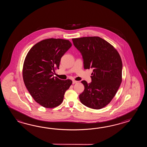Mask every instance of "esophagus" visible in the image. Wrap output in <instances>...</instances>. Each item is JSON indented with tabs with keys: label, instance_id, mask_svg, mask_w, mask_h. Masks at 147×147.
I'll use <instances>...</instances> for the list:
<instances>
[{
	"label": "esophagus",
	"instance_id": "1",
	"mask_svg": "<svg viewBox=\"0 0 147 147\" xmlns=\"http://www.w3.org/2000/svg\"><path fill=\"white\" fill-rule=\"evenodd\" d=\"M78 82V81H75V80H72V84H76V83H77Z\"/></svg>",
	"mask_w": 147,
	"mask_h": 147
}]
</instances>
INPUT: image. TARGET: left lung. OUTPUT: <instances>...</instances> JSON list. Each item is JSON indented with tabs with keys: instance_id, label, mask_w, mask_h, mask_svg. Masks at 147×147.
Returning <instances> with one entry per match:
<instances>
[{
	"instance_id": "1",
	"label": "left lung",
	"mask_w": 147,
	"mask_h": 147,
	"mask_svg": "<svg viewBox=\"0 0 147 147\" xmlns=\"http://www.w3.org/2000/svg\"><path fill=\"white\" fill-rule=\"evenodd\" d=\"M72 40L81 53L84 69H93L90 83L81 81L84 89L79 99L90 108L101 109L113 99L121 83V57L116 49L101 38L86 37Z\"/></svg>"
}]
</instances>
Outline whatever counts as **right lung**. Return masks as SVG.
Masks as SVG:
<instances>
[{"label": "right lung", "instance_id": "add662e5", "mask_svg": "<svg viewBox=\"0 0 147 147\" xmlns=\"http://www.w3.org/2000/svg\"><path fill=\"white\" fill-rule=\"evenodd\" d=\"M71 46L68 40L45 39L34 45L26 57L22 70L25 86L34 99L44 107L60 105L72 84L70 79L62 80L53 76L61 57Z\"/></svg>", "mask_w": 147, "mask_h": 147}]
</instances>
